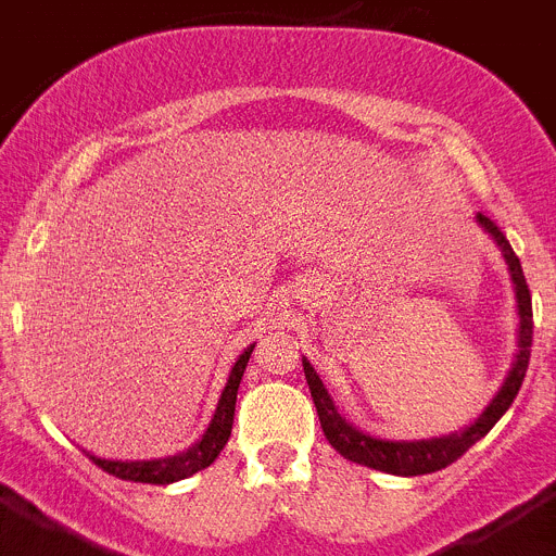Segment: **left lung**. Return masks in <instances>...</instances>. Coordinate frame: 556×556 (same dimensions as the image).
<instances>
[{"instance_id": "obj_1", "label": "left lung", "mask_w": 556, "mask_h": 556, "mask_svg": "<svg viewBox=\"0 0 556 556\" xmlns=\"http://www.w3.org/2000/svg\"><path fill=\"white\" fill-rule=\"evenodd\" d=\"M481 225L488 233H493V239L498 242L501 253L507 258L509 273H513L515 281V294H518V314H520V339H518V356H515V365L509 370L507 381L501 387L498 395L493 397V404L484 409V415L476 420L470 429H465L462 434L440 437V440H424V443H392V440H376L370 434H362L358 429H353L348 420H342L333 406L331 395L326 392L323 381L317 378L314 367L303 358V372H306L308 390H312L314 406H317V415H320L323 434H326L328 443L345 456V459L358 462V465H367V468L384 470V473L395 476H424L434 473V470L448 468L451 462H456L459 456H465V451L470 445H476L481 437L488 434L495 424L501 420V415L513 406L515 395H518L520 384H523V376H527L529 356H532V292H529V283L523 278V269H520L518 255L509 248L507 236L501 233L498 225L490 217L479 214Z\"/></svg>"}]
</instances>
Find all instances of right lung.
Masks as SVG:
<instances>
[{"mask_svg":"<svg viewBox=\"0 0 556 556\" xmlns=\"http://www.w3.org/2000/svg\"><path fill=\"white\" fill-rule=\"evenodd\" d=\"M253 348L255 345H250L242 356L236 358V365L233 370H230L228 384H225L223 397H219L217 412H214V420H211L208 431H205L203 440L191 445L189 451H184V454L178 456H169V459H152V462H111L91 454H88V459L94 462L97 468L105 470V473L116 476V479L141 481V484H169V481L186 479V476H194L198 470L208 468L211 462L219 456V451L225 448L230 429H233L236 392H239V381H242L244 367H248Z\"/></svg>","mask_w":556,"mask_h":556,"instance_id":"obj_1","label":"right lung"}]
</instances>
